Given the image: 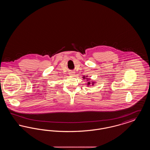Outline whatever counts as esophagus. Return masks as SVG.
<instances>
[{
    "instance_id": "34e87169",
    "label": "esophagus",
    "mask_w": 150,
    "mask_h": 150,
    "mask_svg": "<svg viewBox=\"0 0 150 150\" xmlns=\"http://www.w3.org/2000/svg\"><path fill=\"white\" fill-rule=\"evenodd\" d=\"M69 75H70L71 76H74V75H75V73H74V72L73 71L70 72V73H69Z\"/></svg>"
}]
</instances>
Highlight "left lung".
Returning <instances> with one entry per match:
<instances>
[{
  "label": "left lung",
  "mask_w": 150,
  "mask_h": 150,
  "mask_svg": "<svg viewBox=\"0 0 150 150\" xmlns=\"http://www.w3.org/2000/svg\"><path fill=\"white\" fill-rule=\"evenodd\" d=\"M83 79H86V81L88 82L87 83V85L86 86H91V85H94V84H96V81H93V80H91V79L90 78H88V76H83Z\"/></svg>",
  "instance_id": "left-lung-1"
}]
</instances>
